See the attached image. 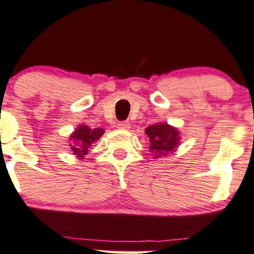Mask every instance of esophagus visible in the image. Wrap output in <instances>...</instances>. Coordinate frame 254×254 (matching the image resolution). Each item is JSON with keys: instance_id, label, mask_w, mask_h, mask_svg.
I'll return each mask as SVG.
<instances>
[{"instance_id": "obj_1", "label": "esophagus", "mask_w": 254, "mask_h": 254, "mask_svg": "<svg viewBox=\"0 0 254 254\" xmlns=\"http://www.w3.org/2000/svg\"><path fill=\"white\" fill-rule=\"evenodd\" d=\"M129 127H130V124L128 121H121V122H119V124H117V128H120V129H129Z\"/></svg>"}]
</instances>
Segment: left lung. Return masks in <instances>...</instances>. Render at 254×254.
Segmentation results:
<instances>
[{
    "label": "left lung",
    "instance_id": "8db88e82",
    "mask_svg": "<svg viewBox=\"0 0 254 254\" xmlns=\"http://www.w3.org/2000/svg\"><path fill=\"white\" fill-rule=\"evenodd\" d=\"M145 134L149 138V150L155 158L173 152L179 142V132L167 124L148 126L145 128Z\"/></svg>",
    "mask_w": 254,
    "mask_h": 254
}]
</instances>
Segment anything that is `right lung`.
Here are the masks:
<instances>
[{"label": "right lung", "mask_w": 254, "mask_h": 254, "mask_svg": "<svg viewBox=\"0 0 254 254\" xmlns=\"http://www.w3.org/2000/svg\"><path fill=\"white\" fill-rule=\"evenodd\" d=\"M105 130L102 128H95L91 129L87 126L81 125L79 128H76L74 133H72L71 138L70 139L74 142V144H71V150L74 152L75 155L82 158L89 150L90 145L95 142V140L99 139L102 134H104Z\"/></svg>", "instance_id": "obj_1"}]
</instances>
